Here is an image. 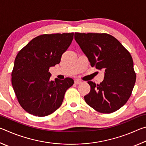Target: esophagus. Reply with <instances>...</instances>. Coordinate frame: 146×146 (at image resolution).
I'll list each match as a JSON object with an SVG mask.
<instances>
[{
	"label": "esophagus",
	"mask_w": 146,
	"mask_h": 146,
	"mask_svg": "<svg viewBox=\"0 0 146 146\" xmlns=\"http://www.w3.org/2000/svg\"><path fill=\"white\" fill-rule=\"evenodd\" d=\"M75 83L76 84H79L82 83V81H80V80H75Z\"/></svg>",
	"instance_id": "obj_1"
}]
</instances>
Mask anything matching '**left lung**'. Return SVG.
Listing matches in <instances>:
<instances>
[{
	"instance_id": "1",
	"label": "left lung",
	"mask_w": 146,
	"mask_h": 146,
	"mask_svg": "<svg viewBox=\"0 0 146 146\" xmlns=\"http://www.w3.org/2000/svg\"><path fill=\"white\" fill-rule=\"evenodd\" d=\"M75 39L91 67L105 71L100 84L88 82L91 90L84 96L86 102L102 113L119 110L129 98L136 81L131 54L117 38L107 33H75Z\"/></svg>"
}]
</instances>
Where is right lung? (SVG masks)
Here are the masks:
<instances>
[{"instance_id": "add662e5", "label": "right lung", "mask_w": 146, "mask_h": 146, "mask_svg": "<svg viewBox=\"0 0 146 146\" xmlns=\"http://www.w3.org/2000/svg\"><path fill=\"white\" fill-rule=\"evenodd\" d=\"M73 33L44 34L29 42L17 54L11 82L17 100L26 112L45 117L61 106L71 78L50 80L49 69L60 63L73 39Z\"/></svg>"}]
</instances>
